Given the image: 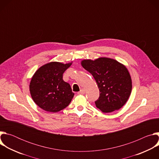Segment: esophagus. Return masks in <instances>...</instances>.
<instances>
[{"mask_svg":"<svg viewBox=\"0 0 159 159\" xmlns=\"http://www.w3.org/2000/svg\"><path fill=\"white\" fill-rule=\"evenodd\" d=\"M85 89H82L80 90V91H79V92L78 93V94H79V95H84V94H85Z\"/></svg>","mask_w":159,"mask_h":159,"instance_id":"1","label":"esophagus"}]
</instances>
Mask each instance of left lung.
Here are the masks:
<instances>
[{
    "label": "left lung",
    "instance_id": "obj_1",
    "mask_svg": "<svg viewBox=\"0 0 159 159\" xmlns=\"http://www.w3.org/2000/svg\"><path fill=\"white\" fill-rule=\"evenodd\" d=\"M81 65L93 75L98 84L100 94L95 104L98 109L103 112H111L125 105L131 93L132 82L124 65L106 57L84 60Z\"/></svg>",
    "mask_w": 159,
    "mask_h": 159
}]
</instances>
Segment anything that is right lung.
<instances>
[{"label": "right lung", "instance_id": "1", "mask_svg": "<svg viewBox=\"0 0 159 159\" xmlns=\"http://www.w3.org/2000/svg\"><path fill=\"white\" fill-rule=\"evenodd\" d=\"M71 63L52 61L41 66L31 78L30 90L34 102L43 110L57 112L70 103L74 93L63 74Z\"/></svg>", "mask_w": 159, "mask_h": 159}]
</instances>
